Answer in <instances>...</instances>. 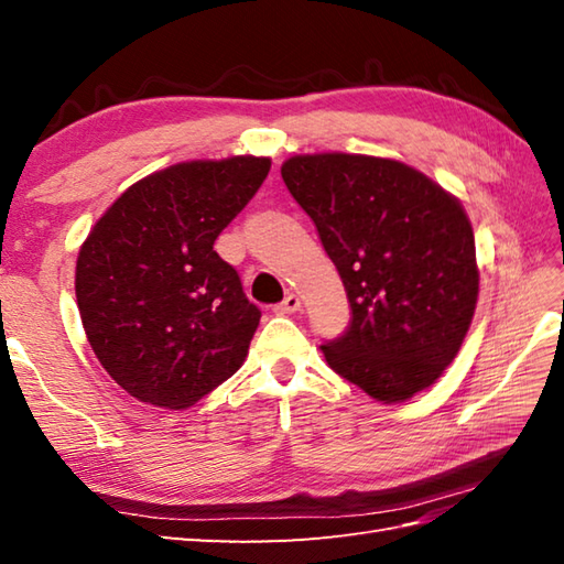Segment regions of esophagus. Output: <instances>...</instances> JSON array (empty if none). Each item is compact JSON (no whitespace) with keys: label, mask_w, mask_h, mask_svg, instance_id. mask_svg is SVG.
<instances>
[{"label":"esophagus","mask_w":564,"mask_h":564,"mask_svg":"<svg viewBox=\"0 0 564 564\" xmlns=\"http://www.w3.org/2000/svg\"><path fill=\"white\" fill-rule=\"evenodd\" d=\"M303 307V303H301V297H297L295 293H291V295H285V301L281 303V305H275L273 310H275V315H293V313H297V310Z\"/></svg>","instance_id":"esophagus-1"}]
</instances>
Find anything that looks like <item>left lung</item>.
Listing matches in <instances>:
<instances>
[{"label":"left lung","mask_w":564,"mask_h":564,"mask_svg":"<svg viewBox=\"0 0 564 564\" xmlns=\"http://www.w3.org/2000/svg\"><path fill=\"white\" fill-rule=\"evenodd\" d=\"M351 305L332 370L386 404L434 386L475 315L480 269L460 200L414 166L370 154H295L281 166Z\"/></svg>","instance_id":"8db88e82"}]
</instances>
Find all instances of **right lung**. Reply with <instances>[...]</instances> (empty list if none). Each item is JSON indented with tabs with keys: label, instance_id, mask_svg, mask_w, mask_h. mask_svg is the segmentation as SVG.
<instances>
[{
	"label": "right lung",
	"instance_id": "1",
	"mask_svg": "<svg viewBox=\"0 0 564 564\" xmlns=\"http://www.w3.org/2000/svg\"><path fill=\"white\" fill-rule=\"evenodd\" d=\"M269 170L254 154L172 164L128 186L84 239L82 325L135 400L186 410L245 364L261 313L213 245Z\"/></svg>",
	"mask_w": 564,
	"mask_h": 564
}]
</instances>
